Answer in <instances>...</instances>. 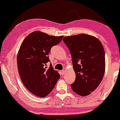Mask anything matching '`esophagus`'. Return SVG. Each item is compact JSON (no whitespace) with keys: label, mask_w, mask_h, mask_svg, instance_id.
Here are the masks:
<instances>
[{"label":"esophagus","mask_w":120,"mask_h":120,"mask_svg":"<svg viewBox=\"0 0 120 120\" xmlns=\"http://www.w3.org/2000/svg\"><path fill=\"white\" fill-rule=\"evenodd\" d=\"M65 72H66V69L64 68L62 70V74H64Z\"/></svg>","instance_id":"esophagus-1"}]
</instances>
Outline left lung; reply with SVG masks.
I'll use <instances>...</instances> for the list:
<instances>
[{
    "label": "left lung",
    "instance_id": "left-lung-1",
    "mask_svg": "<svg viewBox=\"0 0 120 120\" xmlns=\"http://www.w3.org/2000/svg\"><path fill=\"white\" fill-rule=\"evenodd\" d=\"M71 56L76 74L71 85L73 91L81 96L91 94L99 86L105 67V52L97 38L86 34L64 37L63 39Z\"/></svg>",
    "mask_w": 120,
    "mask_h": 120
}]
</instances>
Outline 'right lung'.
I'll return each mask as SVG.
<instances>
[{
    "label": "right lung",
    "instance_id": "obj_1",
    "mask_svg": "<svg viewBox=\"0 0 120 120\" xmlns=\"http://www.w3.org/2000/svg\"><path fill=\"white\" fill-rule=\"evenodd\" d=\"M63 36L54 37L45 33L29 34L21 44L17 61L21 80L27 90L39 97L50 93L60 78L54 70L48 55L52 47L60 43Z\"/></svg>",
    "mask_w": 120,
    "mask_h": 120
}]
</instances>
